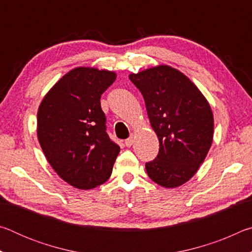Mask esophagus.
Here are the masks:
<instances>
[{"mask_svg": "<svg viewBox=\"0 0 252 252\" xmlns=\"http://www.w3.org/2000/svg\"><path fill=\"white\" fill-rule=\"evenodd\" d=\"M133 142H134V139H133V136H130V138H127L126 141H125V143H126V146L127 147V148H130L132 144H133Z\"/></svg>", "mask_w": 252, "mask_h": 252, "instance_id": "1", "label": "esophagus"}]
</instances>
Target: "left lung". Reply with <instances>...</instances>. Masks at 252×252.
Returning <instances> with one entry per match:
<instances>
[{
    "label": "left lung",
    "mask_w": 252,
    "mask_h": 252,
    "mask_svg": "<svg viewBox=\"0 0 252 252\" xmlns=\"http://www.w3.org/2000/svg\"><path fill=\"white\" fill-rule=\"evenodd\" d=\"M129 79L143 95L159 153L147 162L152 181L177 188L189 181L206 159L213 139V114L206 97L180 71L158 65Z\"/></svg>",
    "instance_id": "obj_1"
}]
</instances>
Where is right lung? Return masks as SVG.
Instances as JSON below:
<instances>
[{
  "label": "right lung",
  "instance_id": "1",
  "mask_svg": "<svg viewBox=\"0 0 252 252\" xmlns=\"http://www.w3.org/2000/svg\"><path fill=\"white\" fill-rule=\"evenodd\" d=\"M117 79L112 71L79 66L63 75L37 111V139L63 180L89 190L111 176L120 147L106 133L101 94Z\"/></svg>",
  "mask_w": 252,
  "mask_h": 252
}]
</instances>
